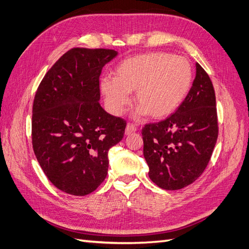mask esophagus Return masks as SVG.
<instances>
[{
    "instance_id": "1",
    "label": "esophagus",
    "mask_w": 249,
    "mask_h": 249,
    "mask_svg": "<svg viewBox=\"0 0 249 249\" xmlns=\"http://www.w3.org/2000/svg\"><path fill=\"white\" fill-rule=\"evenodd\" d=\"M136 126H135L134 124H126V126H125V131H124V134L126 135H131L132 133H135L136 132Z\"/></svg>"
}]
</instances>
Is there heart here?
Here are the masks:
<instances>
[{
    "label": "heart",
    "instance_id": "obj_1",
    "mask_svg": "<svg viewBox=\"0 0 249 249\" xmlns=\"http://www.w3.org/2000/svg\"><path fill=\"white\" fill-rule=\"evenodd\" d=\"M193 80L190 62L184 57L156 52L127 58L115 70V78L101 80V90L109 110L123 114L135 92L138 107L134 117L162 119L171 115L189 93Z\"/></svg>",
    "mask_w": 249,
    "mask_h": 249
}]
</instances>
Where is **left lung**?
<instances>
[{"mask_svg":"<svg viewBox=\"0 0 249 249\" xmlns=\"http://www.w3.org/2000/svg\"><path fill=\"white\" fill-rule=\"evenodd\" d=\"M196 76L183 104L168 118L142 129L148 177L164 190H178L196 180L212 156L218 137L216 97L208 73Z\"/></svg>","mask_w":249,"mask_h":249,"instance_id":"1","label":"left lung"}]
</instances>
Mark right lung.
Returning a JSON list of instances; mask_svg holds the SVG:
<instances>
[{"label":"right lung","instance_id":"right-lung-1","mask_svg":"<svg viewBox=\"0 0 249 249\" xmlns=\"http://www.w3.org/2000/svg\"><path fill=\"white\" fill-rule=\"evenodd\" d=\"M118 53L74 48L43 77L32 110V144L40 167L59 190L77 196L106 178L109 149L123 139L126 123L100 105L103 67Z\"/></svg>","mask_w":249,"mask_h":249}]
</instances>
